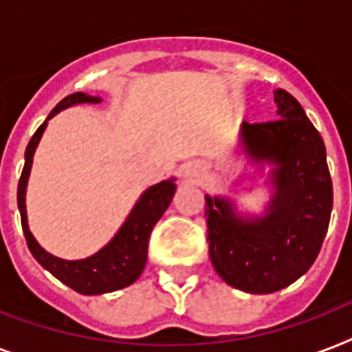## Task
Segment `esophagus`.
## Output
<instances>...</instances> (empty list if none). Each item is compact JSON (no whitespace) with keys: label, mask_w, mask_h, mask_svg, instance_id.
<instances>
[{"label":"esophagus","mask_w":352,"mask_h":352,"mask_svg":"<svg viewBox=\"0 0 352 352\" xmlns=\"http://www.w3.org/2000/svg\"><path fill=\"white\" fill-rule=\"evenodd\" d=\"M182 173L186 177H195L199 175V166H193V164H188L184 170H182Z\"/></svg>","instance_id":"obj_1"}]
</instances>
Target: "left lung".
<instances>
[{
	"label": "left lung",
	"mask_w": 352,
	"mask_h": 352,
	"mask_svg": "<svg viewBox=\"0 0 352 352\" xmlns=\"http://www.w3.org/2000/svg\"><path fill=\"white\" fill-rule=\"evenodd\" d=\"M274 102L278 120L241 124L243 151L256 164H274L267 214L243 219L232 201L210 195L204 208L215 272L250 294L285 289L312 267L333 210L322 135L290 93L274 91Z\"/></svg>",
	"instance_id": "left-lung-1"
}]
</instances>
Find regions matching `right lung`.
<instances>
[{"label": "right lung", "instance_id": "1", "mask_svg": "<svg viewBox=\"0 0 352 352\" xmlns=\"http://www.w3.org/2000/svg\"><path fill=\"white\" fill-rule=\"evenodd\" d=\"M98 102H100L98 96L73 93V95L65 96L62 102H58L47 120H51L56 113L65 107L76 106V104H98ZM47 120L36 129L29 146L25 149V166L18 184V208L21 214V226H23V234L30 254L54 278H58L62 283L80 294H106V292L129 287L142 274L146 259H148L149 235L175 195V179H168V181L148 188L140 195L131 214L127 215L126 223L122 225L117 235L102 250L96 252L95 256L78 259V261H67V259L54 257L52 254L43 250L34 239V235L30 234L29 225H27V210H25V192H27L32 157H34L41 135L45 131Z\"/></svg>", "mask_w": 352, "mask_h": 352}]
</instances>
